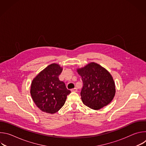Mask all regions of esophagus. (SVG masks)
I'll use <instances>...</instances> for the list:
<instances>
[{
    "label": "esophagus",
    "mask_w": 146,
    "mask_h": 146,
    "mask_svg": "<svg viewBox=\"0 0 146 146\" xmlns=\"http://www.w3.org/2000/svg\"><path fill=\"white\" fill-rule=\"evenodd\" d=\"M71 91H72V92H77V89L76 88H73V89H72Z\"/></svg>",
    "instance_id": "obj_1"
}]
</instances>
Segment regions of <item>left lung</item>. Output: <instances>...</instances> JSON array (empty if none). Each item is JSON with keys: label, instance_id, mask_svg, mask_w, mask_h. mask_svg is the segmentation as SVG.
I'll use <instances>...</instances> for the list:
<instances>
[{"label": "left lung", "instance_id": "1", "mask_svg": "<svg viewBox=\"0 0 146 146\" xmlns=\"http://www.w3.org/2000/svg\"><path fill=\"white\" fill-rule=\"evenodd\" d=\"M77 71L83 82L80 93L83 103L94 110L109 105L115 94V82L110 73L95 62L77 69Z\"/></svg>", "mask_w": 146, "mask_h": 146}]
</instances>
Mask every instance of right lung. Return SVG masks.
<instances>
[{"instance_id":"obj_1","label":"right lung","mask_w":146,"mask_h":146,"mask_svg":"<svg viewBox=\"0 0 146 146\" xmlns=\"http://www.w3.org/2000/svg\"><path fill=\"white\" fill-rule=\"evenodd\" d=\"M62 68L56 64L48 65L33 80L31 95L37 107L43 112L54 114L64 105L70 91L59 80Z\"/></svg>"}]
</instances>
